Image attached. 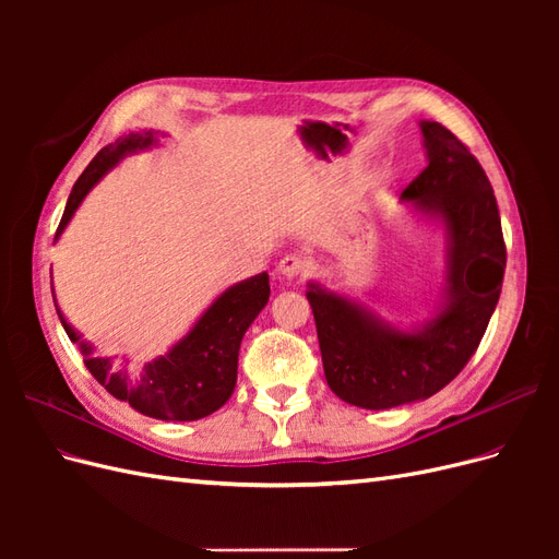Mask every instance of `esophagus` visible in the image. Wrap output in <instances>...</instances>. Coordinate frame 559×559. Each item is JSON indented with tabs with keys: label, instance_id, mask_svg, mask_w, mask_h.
<instances>
[{
	"label": "esophagus",
	"instance_id": "obj_1",
	"mask_svg": "<svg viewBox=\"0 0 559 559\" xmlns=\"http://www.w3.org/2000/svg\"><path fill=\"white\" fill-rule=\"evenodd\" d=\"M277 273L284 277V280H296L300 275L308 273V261L300 259L298 253H286V257L280 261L277 265Z\"/></svg>",
	"mask_w": 559,
	"mask_h": 559
}]
</instances>
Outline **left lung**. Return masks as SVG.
<instances>
[{
	"label": "left lung",
	"instance_id": "8db88e82",
	"mask_svg": "<svg viewBox=\"0 0 559 559\" xmlns=\"http://www.w3.org/2000/svg\"><path fill=\"white\" fill-rule=\"evenodd\" d=\"M419 128L429 165L401 198L443 218L448 284L436 317L415 331H399L317 284L308 292L331 392L366 411L441 392L478 349L501 294L506 245L492 183L445 126L421 121Z\"/></svg>",
	"mask_w": 559,
	"mask_h": 559
}]
</instances>
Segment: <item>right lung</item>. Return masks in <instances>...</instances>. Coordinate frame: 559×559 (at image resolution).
Returning <instances> with one entry per match:
<instances>
[{
	"label": "right lung",
	"mask_w": 559,
	"mask_h": 559,
	"mask_svg": "<svg viewBox=\"0 0 559 559\" xmlns=\"http://www.w3.org/2000/svg\"><path fill=\"white\" fill-rule=\"evenodd\" d=\"M156 144L154 132H130L128 138L116 140L105 146L91 160L86 170L76 179L74 189L67 200L64 214L56 238L70 224L81 200L93 186L103 179L111 167L132 151L148 148ZM270 298L267 273L249 277L230 286L205 310L189 335L179 341L165 357H158L142 368L126 364H114L111 359L93 357L91 345L81 343L83 364L91 376L103 384L116 399L128 401L134 411L156 417L191 421L207 417L230 399L235 382H238V354L242 335L257 314L265 308ZM58 310V306H56ZM62 326L72 343H79V333L67 324L58 310Z\"/></svg>",
	"instance_id": "add662e5"
}]
</instances>
